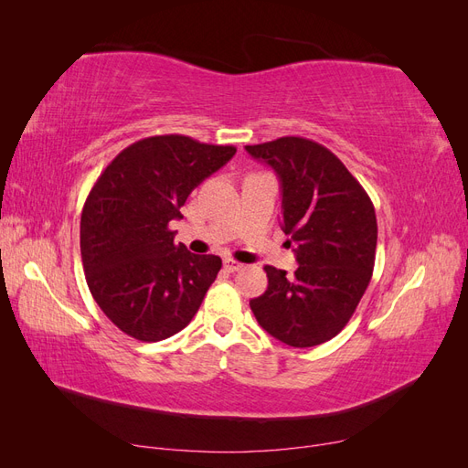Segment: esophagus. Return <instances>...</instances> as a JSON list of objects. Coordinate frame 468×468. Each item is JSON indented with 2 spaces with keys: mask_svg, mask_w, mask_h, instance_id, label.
I'll return each mask as SVG.
<instances>
[{
  "mask_svg": "<svg viewBox=\"0 0 468 468\" xmlns=\"http://www.w3.org/2000/svg\"><path fill=\"white\" fill-rule=\"evenodd\" d=\"M244 265L242 263H239V261H236V260H224V269H226V271H229V273H236V271H239V269H242Z\"/></svg>",
  "mask_w": 468,
  "mask_h": 468,
  "instance_id": "1",
  "label": "esophagus"
}]
</instances>
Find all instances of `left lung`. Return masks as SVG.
<instances>
[{"label":"left lung","instance_id":"obj_1","mask_svg":"<svg viewBox=\"0 0 468 468\" xmlns=\"http://www.w3.org/2000/svg\"><path fill=\"white\" fill-rule=\"evenodd\" d=\"M281 181L282 232L296 271L265 265L267 291L251 299L261 328L292 347L335 337L356 313L375 267L377 217L361 183L328 148L301 136L246 146Z\"/></svg>","mask_w":468,"mask_h":468}]
</instances>
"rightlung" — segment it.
Here are the masks:
<instances>
[{"instance_id":"1","label":"right lung","mask_w":468,"mask_h":468,"mask_svg":"<svg viewBox=\"0 0 468 468\" xmlns=\"http://www.w3.org/2000/svg\"><path fill=\"white\" fill-rule=\"evenodd\" d=\"M236 154L183 134L124 148L91 187L80 222L83 271L95 303L121 332L160 342L186 328L222 260L176 244L169 222L191 191Z\"/></svg>"}]
</instances>
